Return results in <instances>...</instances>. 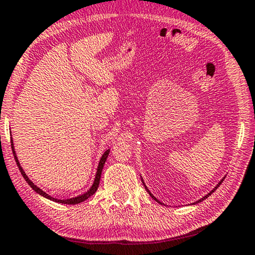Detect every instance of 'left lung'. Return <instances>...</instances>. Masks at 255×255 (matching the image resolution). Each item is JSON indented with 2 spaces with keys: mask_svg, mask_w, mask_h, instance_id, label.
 I'll return each mask as SVG.
<instances>
[{
  "mask_svg": "<svg viewBox=\"0 0 255 255\" xmlns=\"http://www.w3.org/2000/svg\"><path fill=\"white\" fill-rule=\"evenodd\" d=\"M222 181H224V179H221V180H220V183H219V184H218V185L216 186V187H215V188H213V189H212V191H211V192H210V193L208 194V195H205L204 197H202V199H201V200H199V201H197V202H195V203H199V202H202V201H203V200H205V199H207V197H209L210 195H211V194H212L213 192H215V191H216V189H217L218 187H219V186H220V184L222 183ZM143 183H144V181H143ZM144 186H145V184H144ZM145 188H146V191L148 192V194H149V195H151V197H152V199H154V200H155L156 202H159V201H157V200L155 199V197H154V196H153V195H152V194H151V193H149V191H148V189H147V187H146V186H145ZM159 203H160V202H159ZM195 203H194V204H195Z\"/></svg>",
  "mask_w": 255,
  "mask_h": 255,
  "instance_id": "obj_1",
  "label": "left lung"
}]
</instances>
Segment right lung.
Segmentation results:
<instances>
[{
  "instance_id": "right-lung-1",
  "label": "right lung",
  "mask_w": 255,
  "mask_h": 255,
  "mask_svg": "<svg viewBox=\"0 0 255 255\" xmlns=\"http://www.w3.org/2000/svg\"><path fill=\"white\" fill-rule=\"evenodd\" d=\"M11 147H12V152H13L15 162H17V165L19 167V170H20V172H21V175L23 176V178H25V180L27 181L28 185H29L30 187L33 188L36 193H38L39 195L46 197V199H48V200H52V201H54V202H58V203H64V204H78V203H80V202H84L85 200H87L88 197L92 196L93 194H94V193L96 192V189H98L99 184H100L101 173H102L103 165H104V163H106L107 157H108V155H109V152H110V149H108V151L104 152V154L102 155V157H101L100 163H99V167H98V172H96V176H95V180H94V183H93L92 187L90 188V191L86 192L85 194H83V195H79V196H77V197H72V199H68V200H58V199H54V197L50 196V195H48V194H46L44 191H42V189H40L39 187H37V186H36V185L33 183V181H31L29 178H28L27 175L25 173V171H23L22 168L20 167V163H19V161H18V159H17V155H15L14 149H13V144H12V139H11Z\"/></svg>"
}]
</instances>
